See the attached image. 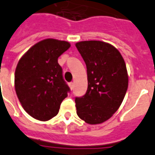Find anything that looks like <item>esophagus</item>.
Wrapping results in <instances>:
<instances>
[{"instance_id": "esophagus-1", "label": "esophagus", "mask_w": 155, "mask_h": 155, "mask_svg": "<svg viewBox=\"0 0 155 155\" xmlns=\"http://www.w3.org/2000/svg\"><path fill=\"white\" fill-rule=\"evenodd\" d=\"M69 88H70V90H73V88H74V82H70V83L69 84Z\"/></svg>"}]
</instances>
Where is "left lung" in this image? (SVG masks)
<instances>
[{
    "label": "left lung",
    "mask_w": 155,
    "mask_h": 155,
    "mask_svg": "<svg viewBox=\"0 0 155 155\" xmlns=\"http://www.w3.org/2000/svg\"><path fill=\"white\" fill-rule=\"evenodd\" d=\"M87 69L88 87L85 95L76 98L77 114L89 124L109 120L119 109L129 86L123 56L113 45L104 41L76 43Z\"/></svg>",
    "instance_id": "1"
}]
</instances>
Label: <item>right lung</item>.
<instances>
[{"label": "right lung", "mask_w": 155, "mask_h": 155, "mask_svg": "<svg viewBox=\"0 0 155 155\" xmlns=\"http://www.w3.org/2000/svg\"><path fill=\"white\" fill-rule=\"evenodd\" d=\"M69 42L45 39L21 56L14 74V88L23 109L33 118L48 121L58 114L69 86L62 76L58 57L70 48Z\"/></svg>", "instance_id": "right-lung-1"}]
</instances>
